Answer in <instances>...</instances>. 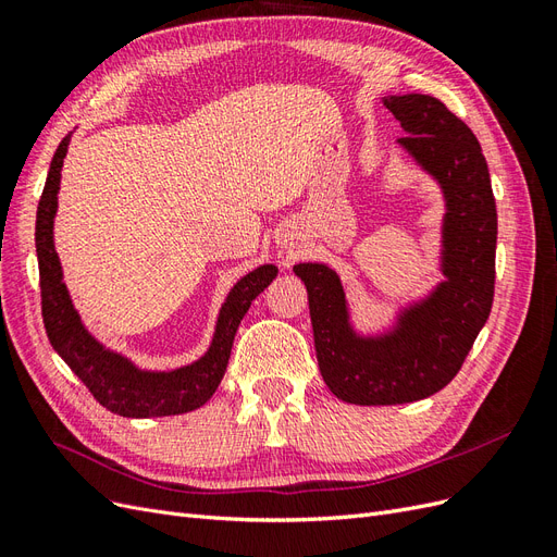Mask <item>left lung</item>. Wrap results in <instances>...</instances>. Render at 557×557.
<instances>
[{
  "label": "left lung",
  "mask_w": 557,
  "mask_h": 557,
  "mask_svg": "<svg viewBox=\"0 0 557 557\" xmlns=\"http://www.w3.org/2000/svg\"><path fill=\"white\" fill-rule=\"evenodd\" d=\"M383 104L407 132L399 144L444 188L446 281L404 311L393 332L364 339L348 323L339 276L325 264H295L309 293L320 374L336 397L360 407L440 393L460 372L495 295L497 209L474 132L430 95L385 97Z\"/></svg>",
  "instance_id": "1"
}]
</instances>
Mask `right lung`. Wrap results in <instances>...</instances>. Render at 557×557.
Segmentation results:
<instances>
[{"mask_svg": "<svg viewBox=\"0 0 557 557\" xmlns=\"http://www.w3.org/2000/svg\"><path fill=\"white\" fill-rule=\"evenodd\" d=\"M66 146H70V137H64L55 150L37 207L35 242L39 258L41 315L48 342L92 397L111 413L125 418H156L195 411L211 399L218 383L223 381L242 318L250 301L276 278L278 269L274 264H262L234 285L221 315H218L213 342L205 358L174 369V372H141L127 358L107 350L92 339L83 327L66 285L62 283V267L53 246V218L58 211L60 172Z\"/></svg>", "mask_w": 557, "mask_h": 557, "instance_id": "obj_1", "label": "right lung"}]
</instances>
